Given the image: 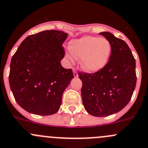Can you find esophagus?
<instances>
[{"label":"esophagus","instance_id":"obj_1","mask_svg":"<svg viewBox=\"0 0 148 148\" xmlns=\"http://www.w3.org/2000/svg\"><path fill=\"white\" fill-rule=\"evenodd\" d=\"M73 72H74V77H78V74H77V71H76V69H73Z\"/></svg>","mask_w":148,"mask_h":148}]
</instances>
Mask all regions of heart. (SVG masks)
Listing matches in <instances>:
<instances>
[{
	"label": "heart",
	"mask_w": 148,
	"mask_h": 148,
	"mask_svg": "<svg viewBox=\"0 0 148 148\" xmlns=\"http://www.w3.org/2000/svg\"><path fill=\"white\" fill-rule=\"evenodd\" d=\"M70 51L66 53L73 61L74 57L81 59V66L87 72L95 73L104 68L110 57L111 46L107 39L84 36L70 42Z\"/></svg>",
	"instance_id": "b5f03b06"
}]
</instances>
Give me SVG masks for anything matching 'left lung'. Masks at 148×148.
Listing matches in <instances>:
<instances>
[{
  "instance_id": "8db88e82",
  "label": "left lung",
  "mask_w": 148,
  "mask_h": 148,
  "mask_svg": "<svg viewBox=\"0 0 148 148\" xmlns=\"http://www.w3.org/2000/svg\"><path fill=\"white\" fill-rule=\"evenodd\" d=\"M109 41L111 53L106 66L95 73L79 71L82 98L87 113L108 116L129 103L137 82L136 62L128 45L110 32L99 33Z\"/></svg>"
}]
</instances>
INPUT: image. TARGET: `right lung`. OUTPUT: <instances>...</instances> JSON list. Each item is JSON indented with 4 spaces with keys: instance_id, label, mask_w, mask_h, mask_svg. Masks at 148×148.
Masks as SVG:
<instances>
[{
    "instance_id": "1",
    "label": "right lung",
    "mask_w": 148,
    "mask_h": 148,
    "mask_svg": "<svg viewBox=\"0 0 148 148\" xmlns=\"http://www.w3.org/2000/svg\"><path fill=\"white\" fill-rule=\"evenodd\" d=\"M67 36L58 30L31 34L13 56L10 87L16 101L27 112L48 116L59 110L63 93L74 78L71 69L61 64Z\"/></svg>"
}]
</instances>
